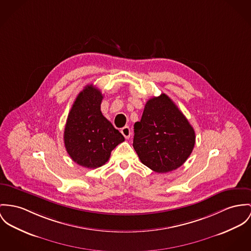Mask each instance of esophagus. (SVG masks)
<instances>
[{"mask_svg": "<svg viewBox=\"0 0 251 251\" xmlns=\"http://www.w3.org/2000/svg\"><path fill=\"white\" fill-rule=\"evenodd\" d=\"M121 134L124 135L125 138H129V137L131 136V135H132L131 130H130V128H129L128 126H125V127H123V128L121 129Z\"/></svg>", "mask_w": 251, "mask_h": 251, "instance_id": "34e87169", "label": "esophagus"}]
</instances>
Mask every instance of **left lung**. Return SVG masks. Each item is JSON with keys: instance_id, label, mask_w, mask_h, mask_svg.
<instances>
[{"instance_id": "1", "label": "left lung", "mask_w": 251, "mask_h": 251, "mask_svg": "<svg viewBox=\"0 0 251 251\" xmlns=\"http://www.w3.org/2000/svg\"><path fill=\"white\" fill-rule=\"evenodd\" d=\"M134 129L136 154L144 165L156 173L177 169L193 151V127L165 94L147 101Z\"/></svg>"}]
</instances>
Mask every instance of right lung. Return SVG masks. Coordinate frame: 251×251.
Returning a JSON list of instances; mask_svg holds the SVG:
<instances>
[{"label":"right lung","instance_id":"right-lung-1","mask_svg":"<svg viewBox=\"0 0 251 251\" xmlns=\"http://www.w3.org/2000/svg\"><path fill=\"white\" fill-rule=\"evenodd\" d=\"M101 92L88 85L78 95L67 119L64 132L66 150L79 165L94 169L104 165L111 152L125 140L102 115Z\"/></svg>","mask_w":251,"mask_h":251}]
</instances>
